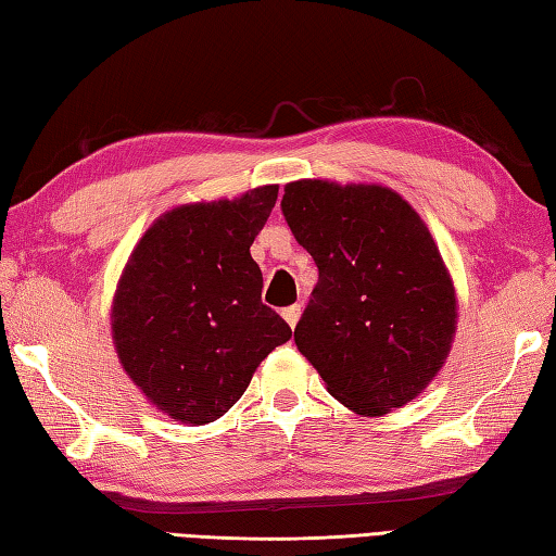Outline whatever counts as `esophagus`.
<instances>
[{"label":"esophagus","instance_id":"34e87169","mask_svg":"<svg viewBox=\"0 0 556 556\" xmlns=\"http://www.w3.org/2000/svg\"><path fill=\"white\" fill-rule=\"evenodd\" d=\"M301 313H303V308H301V305L296 303V305H289V308H285V313H281V315H285V320H287V323H289V327L293 329V327L299 325V317H301Z\"/></svg>","mask_w":556,"mask_h":556}]
</instances>
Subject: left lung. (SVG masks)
<instances>
[{
  "mask_svg": "<svg viewBox=\"0 0 556 556\" xmlns=\"http://www.w3.org/2000/svg\"><path fill=\"white\" fill-rule=\"evenodd\" d=\"M281 215L317 265L296 346L361 416L404 406L452 346L456 299L418 212L382 186L293 181Z\"/></svg>",
  "mask_w": 556,
  "mask_h": 556,
  "instance_id": "obj_1",
  "label": "left lung"
}]
</instances>
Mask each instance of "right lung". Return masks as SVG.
I'll list each match as a JSON object with an SVG mask.
<instances>
[{
    "mask_svg": "<svg viewBox=\"0 0 556 556\" xmlns=\"http://www.w3.org/2000/svg\"><path fill=\"white\" fill-rule=\"evenodd\" d=\"M277 191L263 186L176 207L128 257L112 311L116 353L140 392L174 420L224 416L260 361L291 339V327L263 303V271L251 257Z\"/></svg>",
    "mask_w": 556,
    "mask_h": 556,
    "instance_id": "add662e5",
    "label": "right lung"
}]
</instances>
